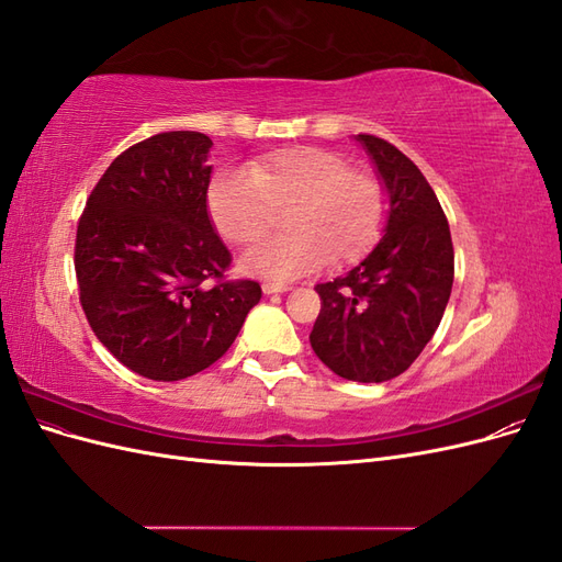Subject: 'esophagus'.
Returning a JSON list of instances; mask_svg holds the SVG:
<instances>
[{
  "label": "esophagus",
  "mask_w": 562,
  "mask_h": 562,
  "mask_svg": "<svg viewBox=\"0 0 562 562\" xmlns=\"http://www.w3.org/2000/svg\"><path fill=\"white\" fill-rule=\"evenodd\" d=\"M285 291H291V288L283 285V283H271V281H265V283H262V293H265V295L285 293Z\"/></svg>",
  "instance_id": "obj_1"
}]
</instances>
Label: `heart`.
<instances>
[{"label": "heart", "mask_w": 562, "mask_h": 562, "mask_svg": "<svg viewBox=\"0 0 562 562\" xmlns=\"http://www.w3.org/2000/svg\"><path fill=\"white\" fill-rule=\"evenodd\" d=\"M285 213V229L250 248L241 269L252 277L291 281L330 258L356 262L378 244L386 196L366 168H353L337 151L295 145L252 159L246 171H223L211 180L209 211L217 232L236 246L267 234L274 211Z\"/></svg>", "instance_id": "heart-1"}]
</instances>
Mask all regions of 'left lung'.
<instances>
[{
  "instance_id": "8db88e82",
  "label": "left lung",
  "mask_w": 562,
  "mask_h": 562,
  "mask_svg": "<svg viewBox=\"0 0 562 562\" xmlns=\"http://www.w3.org/2000/svg\"><path fill=\"white\" fill-rule=\"evenodd\" d=\"M389 199L380 244L345 277L318 283L312 349L351 382L398 378L448 307L454 250L443 209L419 168L375 135H356Z\"/></svg>"
}]
</instances>
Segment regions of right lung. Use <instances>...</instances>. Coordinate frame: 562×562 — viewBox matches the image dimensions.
Returning a JSON list of instances; mask_svg holds the SVG:
<instances>
[{"label": "right lung", "instance_id": "add662e5", "mask_svg": "<svg viewBox=\"0 0 562 562\" xmlns=\"http://www.w3.org/2000/svg\"><path fill=\"white\" fill-rule=\"evenodd\" d=\"M213 140L168 131L128 147L98 180L77 227L79 302L119 363L157 382L213 366L260 302L209 213ZM217 278L213 289L203 280Z\"/></svg>", "mask_w": 562, "mask_h": 562}]
</instances>
